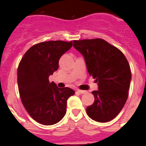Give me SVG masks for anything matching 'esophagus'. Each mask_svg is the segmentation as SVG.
Instances as JSON below:
<instances>
[{
	"instance_id": "obj_1",
	"label": "esophagus",
	"mask_w": 146,
	"mask_h": 146,
	"mask_svg": "<svg viewBox=\"0 0 146 146\" xmlns=\"http://www.w3.org/2000/svg\"><path fill=\"white\" fill-rule=\"evenodd\" d=\"M77 92L80 93V94H86V91H82V90H80V89H77Z\"/></svg>"
}]
</instances>
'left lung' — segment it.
Instances as JSON below:
<instances>
[{
	"mask_svg": "<svg viewBox=\"0 0 146 146\" xmlns=\"http://www.w3.org/2000/svg\"><path fill=\"white\" fill-rule=\"evenodd\" d=\"M73 46L84 57L88 72L98 82L92 92L94 102L87 107L91 119L108 122L118 115L124 106L131 79L125 55L117 47L102 38L74 41Z\"/></svg>",
	"mask_w": 146,
	"mask_h": 146,
	"instance_id": "obj_1",
	"label": "left lung"
}]
</instances>
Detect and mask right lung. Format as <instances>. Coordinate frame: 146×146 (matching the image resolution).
<instances>
[{
  "label": "right lung",
  "instance_id": "1",
  "mask_svg": "<svg viewBox=\"0 0 146 146\" xmlns=\"http://www.w3.org/2000/svg\"><path fill=\"white\" fill-rule=\"evenodd\" d=\"M72 46V41H49L32 46L23 55L17 69L20 99L33 119L53 125L66 113L67 99L74 94L69 88H60L49 76L58 69L60 58Z\"/></svg>",
  "mask_w": 146,
  "mask_h": 146
}]
</instances>
